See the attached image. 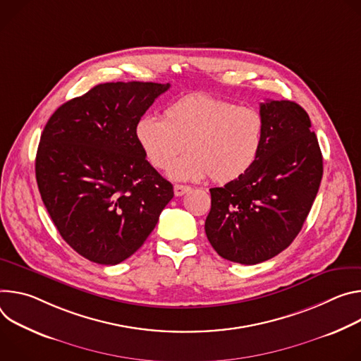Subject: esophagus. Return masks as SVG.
Segmentation results:
<instances>
[{"mask_svg":"<svg viewBox=\"0 0 361 361\" xmlns=\"http://www.w3.org/2000/svg\"><path fill=\"white\" fill-rule=\"evenodd\" d=\"M190 186H188V185H175L173 186V190H175V196H182V195H185V193H188V192H190Z\"/></svg>","mask_w":361,"mask_h":361,"instance_id":"34e87169","label":"esophagus"}]
</instances>
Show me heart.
I'll list each match as a JSON object with an SVG mask.
<instances>
[{"instance_id":"obj_1","label":"heart","mask_w":361,"mask_h":361,"mask_svg":"<svg viewBox=\"0 0 361 361\" xmlns=\"http://www.w3.org/2000/svg\"><path fill=\"white\" fill-rule=\"evenodd\" d=\"M136 139L152 166L168 168L184 148L191 150L168 169L175 180H201L211 175L228 183L245 175L257 162L264 140V117L248 106L195 93L171 103L164 118L143 116Z\"/></svg>"}]
</instances>
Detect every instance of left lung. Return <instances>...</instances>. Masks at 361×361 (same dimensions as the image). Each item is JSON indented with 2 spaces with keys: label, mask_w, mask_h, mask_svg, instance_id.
<instances>
[{
  "label": "left lung",
  "mask_w": 361,
  "mask_h": 361,
  "mask_svg": "<svg viewBox=\"0 0 361 361\" xmlns=\"http://www.w3.org/2000/svg\"><path fill=\"white\" fill-rule=\"evenodd\" d=\"M264 140L254 166L212 188L205 232L225 259L254 265L283 252L302 228L323 178L307 111L290 100L259 104Z\"/></svg>",
  "instance_id": "8db88e82"
}]
</instances>
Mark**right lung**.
Masks as SVG:
<instances>
[{
	"label": "right lung",
	"instance_id": "1",
	"mask_svg": "<svg viewBox=\"0 0 361 361\" xmlns=\"http://www.w3.org/2000/svg\"><path fill=\"white\" fill-rule=\"evenodd\" d=\"M169 87L97 85L61 104L42 133L39 195L61 238L89 261L116 265L133 255L173 197L136 139L140 117Z\"/></svg>",
	"mask_w": 361,
	"mask_h": 361
}]
</instances>
